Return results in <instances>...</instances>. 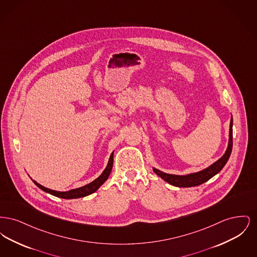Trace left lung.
Wrapping results in <instances>:
<instances>
[{
  "instance_id": "obj_1",
  "label": "left lung",
  "mask_w": 257,
  "mask_h": 257,
  "mask_svg": "<svg viewBox=\"0 0 257 257\" xmlns=\"http://www.w3.org/2000/svg\"><path fill=\"white\" fill-rule=\"evenodd\" d=\"M232 124L233 119L231 116V120H230V128H229V142H228V147L224 153V155L218 160L217 162H215L213 165H211L210 167H208L207 169L203 170V171L195 172V173H191V174H187V175H174V174H169V173H165L163 171H160L157 169L153 168V171L159 175L162 179H164L166 182L176 186V187H184V188H188V187H194V186H198L200 184L204 183L208 181L210 178H212L214 175H216L217 173H219L222 168L225 166L226 162L229 159L231 151H232Z\"/></svg>"
}]
</instances>
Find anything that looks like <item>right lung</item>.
Instances as JSON below:
<instances>
[{"label":"right lung","mask_w":257,"mask_h":257,"mask_svg":"<svg viewBox=\"0 0 257 257\" xmlns=\"http://www.w3.org/2000/svg\"><path fill=\"white\" fill-rule=\"evenodd\" d=\"M112 163H113V152L110 154L109 163H108L105 171L102 172V174L98 178H96L94 181H92L91 183L87 184L86 186H83V187L78 188V189H73V190H70V191H67V192H57V191H54V190H50L48 188L43 187L42 185L37 183L36 181H34V180L33 181L39 189H41L42 191H44L48 194H51L53 196L61 197V198H66V199L84 197V196H88V195L96 192L99 189V187L108 179L111 169H112Z\"/></svg>","instance_id":"obj_1"}]
</instances>
